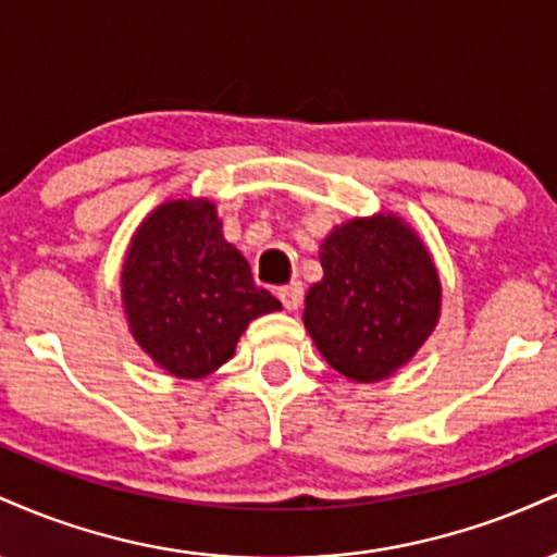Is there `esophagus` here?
Masks as SVG:
<instances>
[{
  "label": "esophagus",
  "mask_w": 557,
  "mask_h": 557,
  "mask_svg": "<svg viewBox=\"0 0 557 557\" xmlns=\"http://www.w3.org/2000/svg\"><path fill=\"white\" fill-rule=\"evenodd\" d=\"M277 298L283 300V306L287 311H296V309H300V304H304V285L300 283L283 285L277 290Z\"/></svg>",
  "instance_id": "1"
}]
</instances>
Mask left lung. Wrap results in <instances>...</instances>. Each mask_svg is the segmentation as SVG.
Returning <instances> with one entry per match:
<instances>
[{
    "label": "left lung",
    "instance_id": "left-lung-1",
    "mask_svg": "<svg viewBox=\"0 0 557 557\" xmlns=\"http://www.w3.org/2000/svg\"><path fill=\"white\" fill-rule=\"evenodd\" d=\"M324 277L306 293L304 324L345 380H387L430 341L443 285L417 230L393 212L354 216L319 248Z\"/></svg>",
    "mask_w": 557,
    "mask_h": 557
}]
</instances>
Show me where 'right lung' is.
I'll return each mask as SVG.
<instances>
[{"mask_svg":"<svg viewBox=\"0 0 557 557\" xmlns=\"http://www.w3.org/2000/svg\"><path fill=\"white\" fill-rule=\"evenodd\" d=\"M120 290L133 341L177 380L214 374L253 319L283 309L253 285L214 201L190 196L146 214L125 251Z\"/></svg>","mask_w":557,"mask_h":557,"instance_id":"obj_1","label":"right lung"}]
</instances>
